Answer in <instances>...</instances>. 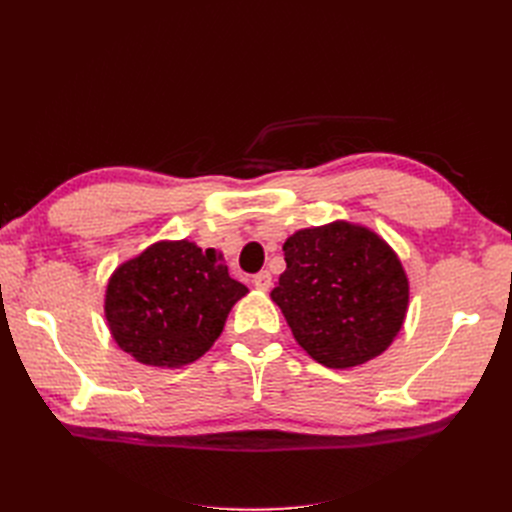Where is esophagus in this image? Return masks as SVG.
Returning a JSON list of instances; mask_svg holds the SVG:
<instances>
[{"mask_svg":"<svg viewBox=\"0 0 512 512\" xmlns=\"http://www.w3.org/2000/svg\"><path fill=\"white\" fill-rule=\"evenodd\" d=\"M254 286L258 288V290H269L271 288V273L269 271H260V273H256L254 275Z\"/></svg>","mask_w":512,"mask_h":512,"instance_id":"34e87169","label":"esophagus"}]
</instances>
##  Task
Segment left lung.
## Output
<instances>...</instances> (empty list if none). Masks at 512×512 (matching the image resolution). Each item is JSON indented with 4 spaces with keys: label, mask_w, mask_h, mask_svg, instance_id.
<instances>
[{
    "label": "left lung",
    "mask_w": 512,
    "mask_h": 512,
    "mask_svg": "<svg viewBox=\"0 0 512 512\" xmlns=\"http://www.w3.org/2000/svg\"><path fill=\"white\" fill-rule=\"evenodd\" d=\"M286 271L271 290L299 346L324 367L348 369L382 354L408 309V277L376 232L348 222L294 232Z\"/></svg>",
    "instance_id": "left-lung-1"
}]
</instances>
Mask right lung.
Returning <instances> with one entry per match:
<instances>
[{
  "label": "right lung",
  "mask_w": 512,
  "mask_h": 512,
  "mask_svg": "<svg viewBox=\"0 0 512 512\" xmlns=\"http://www.w3.org/2000/svg\"><path fill=\"white\" fill-rule=\"evenodd\" d=\"M245 294L222 254L190 241H160L111 275L104 312L117 346L138 363L181 367L213 346Z\"/></svg>",
  "instance_id": "1"
}]
</instances>
